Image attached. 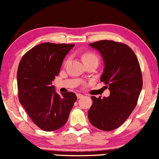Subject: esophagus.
Segmentation results:
<instances>
[{"mask_svg": "<svg viewBox=\"0 0 159 159\" xmlns=\"http://www.w3.org/2000/svg\"><path fill=\"white\" fill-rule=\"evenodd\" d=\"M76 97H77L78 99H80V98H82L83 97V95L80 94V93H77V94H76Z\"/></svg>", "mask_w": 159, "mask_h": 159, "instance_id": "34e87169", "label": "esophagus"}]
</instances>
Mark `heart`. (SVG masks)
<instances>
[{
    "instance_id": "heart-1",
    "label": "heart",
    "mask_w": 159,
    "mask_h": 159,
    "mask_svg": "<svg viewBox=\"0 0 159 159\" xmlns=\"http://www.w3.org/2000/svg\"><path fill=\"white\" fill-rule=\"evenodd\" d=\"M83 60L84 62L86 61H89V60H97L98 61V57L95 54L92 52H85L83 54Z\"/></svg>"
}]
</instances>
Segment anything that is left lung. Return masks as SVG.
I'll return each instance as SVG.
<instances>
[{"label":"left lung","mask_w":159,"mask_h":159,"mask_svg":"<svg viewBox=\"0 0 159 159\" xmlns=\"http://www.w3.org/2000/svg\"><path fill=\"white\" fill-rule=\"evenodd\" d=\"M89 45L102 56L100 81L111 93L107 98L91 97L89 119L99 130L111 131L120 127L136 107L143 85L142 70L134 52L126 44L104 40Z\"/></svg>","instance_id":"8db88e82"}]
</instances>
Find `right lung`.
Returning <instances> with one entry per match:
<instances>
[{"mask_svg":"<svg viewBox=\"0 0 159 159\" xmlns=\"http://www.w3.org/2000/svg\"><path fill=\"white\" fill-rule=\"evenodd\" d=\"M74 44L44 43L28 51L20 61L17 95L33 122L45 131L58 130L67 121L76 100L73 92L58 94L52 81Z\"/></svg>","mask_w":159,"mask_h":159,"instance_id":"1","label":"right lung"}]
</instances>
